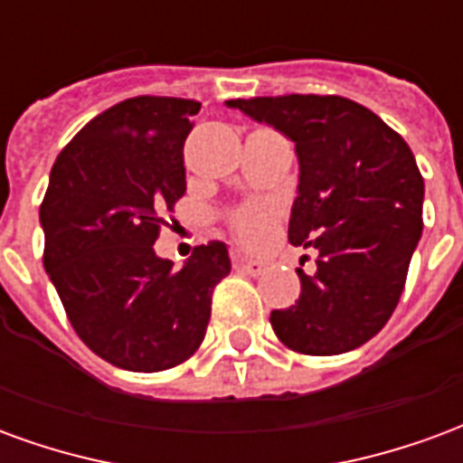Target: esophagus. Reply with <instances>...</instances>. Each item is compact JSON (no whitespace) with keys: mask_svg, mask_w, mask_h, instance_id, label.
Returning <instances> with one entry per match:
<instances>
[{"mask_svg":"<svg viewBox=\"0 0 463 463\" xmlns=\"http://www.w3.org/2000/svg\"><path fill=\"white\" fill-rule=\"evenodd\" d=\"M232 265H235V270L245 272V275H260L265 270V262L252 260V258H245V255H235Z\"/></svg>","mask_w":463,"mask_h":463,"instance_id":"obj_1","label":"esophagus"}]
</instances>
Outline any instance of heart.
I'll return each mask as SVG.
<instances>
[{"instance_id": "1", "label": "heart", "mask_w": 463, "mask_h": 463, "mask_svg": "<svg viewBox=\"0 0 463 463\" xmlns=\"http://www.w3.org/2000/svg\"><path fill=\"white\" fill-rule=\"evenodd\" d=\"M231 228L245 245L260 248L278 228V208L270 201H248L231 213Z\"/></svg>"}]
</instances>
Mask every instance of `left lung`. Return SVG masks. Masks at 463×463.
Returning a JSON list of instances; mask_svg holds the SVG:
<instances>
[{
    "instance_id": "1",
    "label": "left lung",
    "mask_w": 463,
    "mask_h": 463,
    "mask_svg": "<svg viewBox=\"0 0 463 463\" xmlns=\"http://www.w3.org/2000/svg\"><path fill=\"white\" fill-rule=\"evenodd\" d=\"M228 106L275 126L300 158L288 238L317 250V270L298 268L300 300L272 310L278 340L315 357L362 347L392 317L421 238L424 178L414 153L345 96H258Z\"/></svg>"
}]
</instances>
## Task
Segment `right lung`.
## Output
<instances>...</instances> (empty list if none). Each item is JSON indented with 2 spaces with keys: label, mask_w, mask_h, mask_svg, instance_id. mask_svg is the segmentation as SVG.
Listing matches in <instances>:
<instances>
[{
  "label": "right lung",
  "mask_w": 463,
  "mask_h": 463,
  "mask_svg": "<svg viewBox=\"0 0 463 463\" xmlns=\"http://www.w3.org/2000/svg\"><path fill=\"white\" fill-rule=\"evenodd\" d=\"M201 104L133 96L86 123L59 153L39 221L44 270L86 347L116 367L163 372L201 347L228 248L161 260V215L185 193L183 146Z\"/></svg>",
  "instance_id": "right-lung-1"
}]
</instances>
